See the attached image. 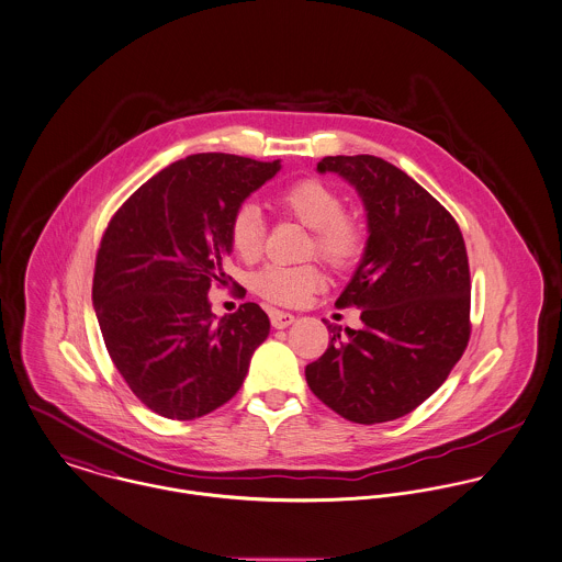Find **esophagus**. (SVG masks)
<instances>
[{"label": "esophagus", "mask_w": 562, "mask_h": 562, "mask_svg": "<svg viewBox=\"0 0 562 562\" xmlns=\"http://www.w3.org/2000/svg\"><path fill=\"white\" fill-rule=\"evenodd\" d=\"M269 318H271V325L276 329H284V327H289L295 321V316L291 312L284 311H269Z\"/></svg>", "instance_id": "1"}]
</instances>
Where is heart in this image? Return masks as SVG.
<instances>
[{
  "label": "heart",
  "instance_id": "heart-1",
  "mask_svg": "<svg viewBox=\"0 0 562 562\" xmlns=\"http://www.w3.org/2000/svg\"><path fill=\"white\" fill-rule=\"evenodd\" d=\"M276 206L312 228L311 250L336 269H349L367 246V228L360 217L345 211L338 189L318 179H302L278 191ZM231 248L244 260H254L265 241V220L254 202L235 209L228 224ZM318 265H267L251 276V289L271 304L297 306L323 286Z\"/></svg>",
  "mask_w": 562,
  "mask_h": 562
}]
</instances>
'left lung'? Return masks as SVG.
Masks as SVG:
<instances>
[{
  "mask_svg": "<svg viewBox=\"0 0 562 562\" xmlns=\"http://www.w3.org/2000/svg\"><path fill=\"white\" fill-rule=\"evenodd\" d=\"M360 193L369 239L336 300L362 327H331L327 351L306 367L316 398L351 423L396 420L446 381L470 340V265L454 217L396 166L373 157H323Z\"/></svg>",
  "mask_w": 562,
  "mask_h": 562,
  "instance_id": "obj_1",
  "label": "left lung"
}]
</instances>
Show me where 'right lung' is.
<instances>
[{
    "label": "right lung",
    "mask_w": 562,
    "mask_h": 562,
    "mask_svg": "<svg viewBox=\"0 0 562 562\" xmlns=\"http://www.w3.org/2000/svg\"><path fill=\"white\" fill-rule=\"evenodd\" d=\"M278 170L280 159L189 155L137 189L105 228L92 282L99 327L131 392L164 418L193 420L228 403L269 336L258 304L217 321L206 293L226 282L235 209Z\"/></svg>",
    "instance_id": "add662e5"
}]
</instances>
